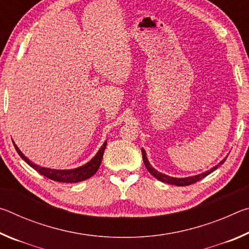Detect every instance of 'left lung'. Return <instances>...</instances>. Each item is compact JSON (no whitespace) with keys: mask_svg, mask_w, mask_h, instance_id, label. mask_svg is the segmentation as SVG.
I'll use <instances>...</instances> for the list:
<instances>
[{"mask_svg":"<svg viewBox=\"0 0 249 249\" xmlns=\"http://www.w3.org/2000/svg\"><path fill=\"white\" fill-rule=\"evenodd\" d=\"M142 160H144V163L147 168V170H148L151 175H153L156 179H158L159 181H161V182H166V183H169V184H175V185H178V187H183V185H190L192 183L196 182V181H199L201 179H203L204 177H206L208 175H210L211 172H213L214 170L216 169L218 166H221L224 163L225 159H223L222 161L216 165L215 167H213L212 169H210L208 171L203 172V174H200L197 176H193V177H187V178H174V177H170V176H167V175H163L161 172H158L156 169H154L153 166L150 165L148 159L146 157V151L144 148H142Z\"/></svg>","mask_w":249,"mask_h":249,"instance_id":"8db88e82","label":"left lung"}]
</instances>
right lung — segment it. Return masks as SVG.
<instances>
[{"mask_svg": "<svg viewBox=\"0 0 249 249\" xmlns=\"http://www.w3.org/2000/svg\"><path fill=\"white\" fill-rule=\"evenodd\" d=\"M15 146V149L18 151L20 158L25 160L29 166L34 168L36 171H38L40 175L45 176L46 178L52 179L53 181H58V182H68V183H73V182H80V181L89 179L90 177L93 176L96 171H98L99 167L101 165V161H102L103 154L105 150V147H107V142H104L103 146L99 149L98 153L92 158L89 162L86 163L81 167L74 168V169H65V170H57V169H50V168H45L40 167L38 165H35L33 163L31 160H29L26 156L18 149V147Z\"/></svg>", "mask_w": 249, "mask_h": 249, "instance_id": "1", "label": "right lung"}]
</instances>
